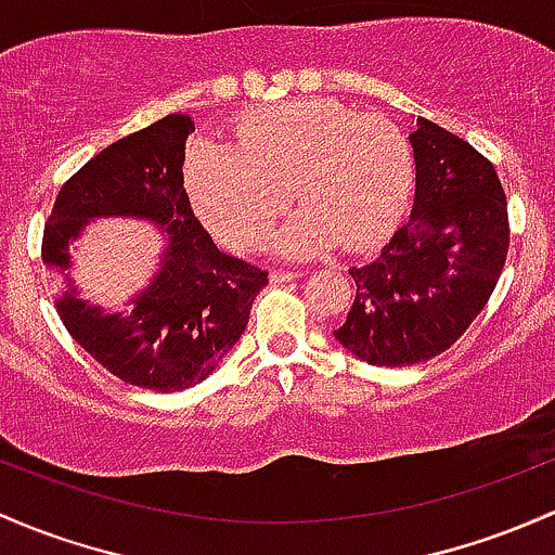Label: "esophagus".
Instances as JSON below:
<instances>
[{
	"label": "esophagus",
	"instance_id": "34e87169",
	"mask_svg": "<svg viewBox=\"0 0 555 555\" xmlns=\"http://www.w3.org/2000/svg\"><path fill=\"white\" fill-rule=\"evenodd\" d=\"M295 279H300V273L297 271H282V268L271 271V284H287V282H295Z\"/></svg>",
	"mask_w": 555,
	"mask_h": 555
}]
</instances>
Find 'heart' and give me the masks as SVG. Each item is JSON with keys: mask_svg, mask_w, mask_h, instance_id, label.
I'll return each instance as SVG.
<instances>
[{"mask_svg": "<svg viewBox=\"0 0 555 555\" xmlns=\"http://www.w3.org/2000/svg\"><path fill=\"white\" fill-rule=\"evenodd\" d=\"M412 185V145L385 116L302 98L236 125V149L199 143L189 191L209 229L236 249H258L289 202L302 212L279 236L293 258L380 244L399 223Z\"/></svg>", "mask_w": 555, "mask_h": 555, "instance_id": "b5f03b06", "label": "heart"}]
</instances>
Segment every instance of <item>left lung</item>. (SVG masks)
I'll return each mask as SVG.
<instances>
[{"mask_svg":"<svg viewBox=\"0 0 555 555\" xmlns=\"http://www.w3.org/2000/svg\"><path fill=\"white\" fill-rule=\"evenodd\" d=\"M417 165L410 220L366 266L337 340L375 366L444 353L492 297L508 258V202L494 165L428 119L412 132Z\"/></svg>","mask_w":555,"mask_h":555,"instance_id":"left-lung-1","label":"left lung"}]
</instances>
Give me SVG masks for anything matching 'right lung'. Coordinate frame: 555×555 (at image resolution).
Wrapping results in <instances>:
<instances>
[{"mask_svg":"<svg viewBox=\"0 0 555 555\" xmlns=\"http://www.w3.org/2000/svg\"><path fill=\"white\" fill-rule=\"evenodd\" d=\"M194 121L170 114L92 156L57 191L44 223L42 260L68 335L119 380L172 390L202 383L236 346L268 271L231 258L191 209L183 189ZM101 214H138L171 233L160 276L121 314L100 313L65 289L67 242Z\"/></svg>","mask_w":555,"mask_h":555,"instance_id":"1","label":"right lung"}]
</instances>
